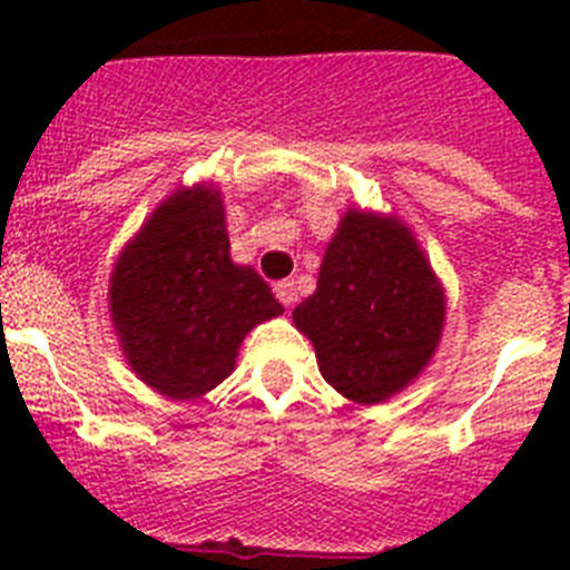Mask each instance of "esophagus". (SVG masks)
Returning <instances> with one entry per match:
<instances>
[{"label": "esophagus", "instance_id": "34e87169", "mask_svg": "<svg viewBox=\"0 0 570 570\" xmlns=\"http://www.w3.org/2000/svg\"><path fill=\"white\" fill-rule=\"evenodd\" d=\"M274 294H276V299H279L282 305H285V308H288V305H294V302H296V285H294V279L276 282V285H274Z\"/></svg>", "mask_w": 570, "mask_h": 570}]
</instances>
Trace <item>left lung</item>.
I'll return each instance as SVG.
<instances>
[{"instance_id":"obj_1","label":"left lung","mask_w":570,"mask_h":570,"mask_svg":"<svg viewBox=\"0 0 570 570\" xmlns=\"http://www.w3.org/2000/svg\"><path fill=\"white\" fill-rule=\"evenodd\" d=\"M294 325L314 342L328 385L376 405L431 362L445 325V291L411 228L396 216L351 208Z\"/></svg>"}]
</instances>
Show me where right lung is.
Returning <instances> with one entry per match:
<instances>
[{"label":"right lung","mask_w":570,"mask_h":570,"mask_svg":"<svg viewBox=\"0 0 570 570\" xmlns=\"http://www.w3.org/2000/svg\"><path fill=\"white\" fill-rule=\"evenodd\" d=\"M108 296L130 371L170 400L208 394L245 334L282 314L268 282L230 259L214 185L176 190L150 214L116 259Z\"/></svg>","instance_id":"add662e5"}]
</instances>
